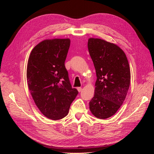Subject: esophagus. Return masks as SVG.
Here are the masks:
<instances>
[{"mask_svg":"<svg viewBox=\"0 0 154 154\" xmlns=\"http://www.w3.org/2000/svg\"><path fill=\"white\" fill-rule=\"evenodd\" d=\"M77 90H78V91L79 92H80L82 91V87H78V88H77Z\"/></svg>","mask_w":154,"mask_h":154,"instance_id":"1","label":"esophagus"}]
</instances>
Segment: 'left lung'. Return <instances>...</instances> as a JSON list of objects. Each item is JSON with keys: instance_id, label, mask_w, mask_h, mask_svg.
Here are the masks:
<instances>
[{"instance_id": "left-lung-1", "label": "left lung", "mask_w": 154, "mask_h": 154, "mask_svg": "<svg viewBox=\"0 0 154 154\" xmlns=\"http://www.w3.org/2000/svg\"><path fill=\"white\" fill-rule=\"evenodd\" d=\"M88 49L96 69L94 95L89 109L95 117H111L122 105L130 83L129 63L117 45L100 38L88 40Z\"/></svg>"}]
</instances>
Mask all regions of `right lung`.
<instances>
[{"label": "right lung", "instance_id": "1", "mask_svg": "<svg viewBox=\"0 0 154 154\" xmlns=\"http://www.w3.org/2000/svg\"><path fill=\"white\" fill-rule=\"evenodd\" d=\"M70 39L45 40L32 50L27 67V81L36 105L45 117L63 118L78 94L72 88L65 61Z\"/></svg>", "mask_w": 154, "mask_h": 154}]
</instances>
